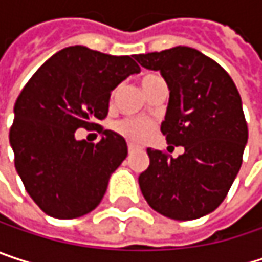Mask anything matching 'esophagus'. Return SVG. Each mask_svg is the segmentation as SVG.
<instances>
[{"instance_id": "1", "label": "esophagus", "mask_w": 262, "mask_h": 262, "mask_svg": "<svg viewBox=\"0 0 262 262\" xmlns=\"http://www.w3.org/2000/svg\"><path fill=\"white\" fill-rule=\"evenodd\" d=\"M127 148H129V153H132V151H135V150H136V145H135V144H132V142H129V144H127Z\"/></svg>"}]
</instances>
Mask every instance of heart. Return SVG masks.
Here are the masks:
<instances>
[{
  "mask_svg": "<svg viewBox=\"0 0 262 262\" xmlns=\"http://www.w3.org/2000/svg\"><path fill=\"white\" fill-rule=\"evenodd\" d=\"M161 77L156 74H147L144 76L141 83L142 88H145L147 84L159 80ZM115 130L118 132L121 136H124L126 139H129L132 142H142L145 141L151 132H153V123L144 118H123L120 121L115 123Z\"/></svg>",
  "mask_w": 262,
  "mask_h": 262,
  "instance_id": "heart-1",
  "label": "heart"
}]
</instances>
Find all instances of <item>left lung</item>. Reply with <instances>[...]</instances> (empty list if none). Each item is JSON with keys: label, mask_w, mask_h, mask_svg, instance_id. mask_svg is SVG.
<instances>
[{"label": "left lung", "mask_w": 262, "mask_h": 262, "mask_svg": "<svg viewBox=\"0 0 262 262\" xmlns=\"http://www.w3.org/2000/svg\"><path fill=\"white\" fill-rule=\"evenodd\" d=\"M135 59L167 81L161 132L168 144L185 148L178 158L147 148L150 165L138 179L142 195L168 219L203 217L225 200L243 164L249 132L235 83L215 60L189 47Z\"/></svg>", "instance_id": "left-lung-1"}]
</instances>
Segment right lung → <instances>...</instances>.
Masks as SVG:
<instances>
[{
	"label": "right lung",
	"instance_id": "right-lung-1",
	"mask_svg": "<svg viewBox=\"0 0 262 262\" xmlns=\"http://www.w3.org/2000/svg\"><path fill=\"white\" fill-rule=\"evenodd\" d=\"M130 56L76 45L51 56L15 103L9 139L15 167L34 203L54 219H77L98 206L111 174L127 156L124 138L97 127L98 143L75 139L104 120L111 91L139 73Z\"/></svg>",
	"mask_w": 262,
	"mask_h": 262
}]
</instances>
